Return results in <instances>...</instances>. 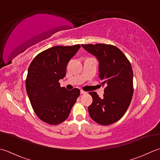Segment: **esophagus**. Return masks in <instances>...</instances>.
Masks as SVG:
<instances>
[{"instance_id": "esophagus-1", "label": "esophagus", "mask_w": 160, "mask_h": 160, "mask_svg": "<svg viewBox=\"0 0 160 160\" xmlns=\"http://www.w3.org/2000/svg\"><path fill=\"white\" fill-rule=\"evenodd\" d=\"M80 92H81V94H86V93H87V92H86V91H83V90H81Z\"/></svg>"}]
</instances>
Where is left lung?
Masks as SVG:
<instances>
[{
  "instance_id": "8db88e82",
  "label": "left lung",
  "mask_w": 160,
  "mask_h": 160,
  "mask_svg": "<svg viewBox=\"0 0 160 160\" xmlns=\"http://www.w3.org/2000/svg\"><path fill=\"white\" fill-rule=\"evenodd\" d=\"M99 61V77L106 84L103 97L95 92L89 94L92 103L88 106L90 116L101 125H109L124 115L133 94V72L130 61L118 48L106 44L81 45Z\"/></svg>"
}]
</instances>
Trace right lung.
<instances>
[{"instance_id":"obj_1","label":"right lung","mask_w":160,"mask_h":160,"mask_svg":"<svg viewBox=\"0 0 160 160\" xmlns=\"http://www.w3.org/2000/svg\"><path fill=\"white\" fill-rule=\"evenodd\" d=\"M80 48L75 45L48 48L38 54L29 66L25 81L29 99L36 115L49 124L64 122L79 96V89L68 91L60 86L58 81L66 76L68 62Z\"/></svg>"}]
</instances>
